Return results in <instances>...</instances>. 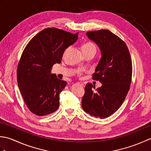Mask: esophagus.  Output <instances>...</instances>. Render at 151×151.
<instances>
[{
    "mask_svg": "<svg viewBox=\"0 0 151 151\" xmlns=\"http://www.w3.org/2000/svg\"><path fill=\"white\" fill-rule=\"evenodd\" d=\"M78 84H80L81 86H84V84H83L82 82H78Z\"/></svg>",
    "mask_w": 151,
    "mask_h": 151,
    "instance_id": "1",
    "label": "esophagus"
}]
</instances>
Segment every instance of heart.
I'll use <instances>...</instances> for the list:
<instances>
[{
  "mask_svg": "<svg viewBox=\"0 0 151 151\" xmlns=\"http://www.w3.org/2000/svg\"><path fill=\"white\" fill-rule=\"evenodd\" d=\"M82 50L85 54L90 52H96V51H97V47H96L94 43L90 42V41H88V42H86L83 44ZM78 75H81L82 74L81 70H78Z\"/></svg>",
  "mask_w": 151,
  "mask_h": 151,
  "instance_id": "heart-1",
  "label": "heart"
}]
</instances>
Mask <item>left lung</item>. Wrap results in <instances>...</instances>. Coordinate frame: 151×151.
<instances>
[{
	"label": "left lung",
	"mask_w": 151,
	"mask_h": 151,
	"mask_svg": "<svg viewBox=\"0 0 151 151\" xmlns=\"http://www.w3.org/2000/svg\"><path fill=\"white\" fill-rule=\"evenodd\" d=\"M86 35L101 50L102 56L93 79L102 86L95 92V86L86 84L82 106L91 116L104 119L115 113L127 97L132 79V60L127 45L110 30L89 31Z\"/></svg>",
	"instance_id": "obj_1"
}]
</instances>
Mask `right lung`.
Instances as JSON below:
<instances>
[{"label":"right lung","mask_w":151,"mask_h":151,"mask_svg":"<svg viewBox=\"0 0 151 151\" xmlns=\"http://www.w3.org/2000/svg\"><path fill=\"white\" fill-rule=\"evenodd\" d=\"M78 35L47 28L37 34L22 52L17 70L18 86L25 104L35 115L44 116L58 108L60 93L67 82L51 74V69L62 62L64 51L76 42Z\"/></svg>","instance_id":"obj_1"}]
</instances>
